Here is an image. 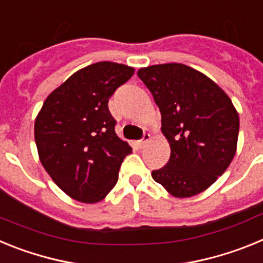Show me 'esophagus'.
I'll return each instance as SVG.
<instances>
[{
  "label": "esophagus",
  "mask_w": 263,
  "mask_h": 263,
  "mask_svg": "<svg viewBox=\"0 0 263 263\" xmlns=\"http://www.w3.org/2000/svg\"><path fill=\"white\" fill-rule=\"evenodd\" d=\"M150 138H152V137H150V134H148V133H145V134H143L142 139H141V141H139V142H138L139 147H143V146H145L146 143H147L148 141H150Z\"/></svg>",
  "instance_id": "obj_1"
}]
</instances>
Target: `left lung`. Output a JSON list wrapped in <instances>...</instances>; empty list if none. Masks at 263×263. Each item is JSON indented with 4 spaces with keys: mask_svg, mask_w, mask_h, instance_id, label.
Wrapping results in <instances>:
<instances>
[{
    "mask_svg": "<svg viewBox=\"0 0 263 263\" xmlns=\"http://www.w3.org/2000/svg\"><path fill=\"white\" fill-rule=\"evenodd\" d=\"M137 75L159 108L171 147L153 179L175 197L205 191L236 154L240 118L231 99L208 76L180 63L146 67Z\"/></svg>",
    "mask_w": 263,
    "mask_h": 263,
    "instance_id": "left-lung-1",
    "label": "left lung"
}]
</instances>
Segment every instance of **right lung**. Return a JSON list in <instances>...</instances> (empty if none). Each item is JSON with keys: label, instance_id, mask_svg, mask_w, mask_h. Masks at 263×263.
Instances as JSON below:
<instances>
[{"label": "right lung", "instance_id": "add662e5", "mask_svg": "<svg viewBox=\"0 0 263 263\" xmlns=\"http://www.w3.org/2000/svg\"><path fill=\"white\" fill-rule=\"evenodd\" d=\"M134 73L99 62L79 69L46 99L34 125L39 159L62 191L97 203L111 191L132 147L117 137L109 97Z\"/></svg>", "mask_w": 263, "mask_h": 263}]
</instances>
